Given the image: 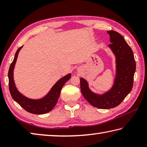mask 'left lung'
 <instances>
[{"label":"left lung","mask_w":147,"mask_h":147,"mask_svg":"<svg viewBox=\"0 0 147 147\" xmlns=\"http://www.w3.org/2000/svg\"><path fill=\"white\" fill-rule=\"evenodd\" d=\"M110 38L108 47L115 56L116 75L114 84L102 94L93 93L88 82L80 78L81 92L89 104L100 109H110L119 105L130 93L133 87L136 65L132 50L121 35L113 30L107 32Z\"/></svg>","instance_id":"left-lung-1"}]
</instances>
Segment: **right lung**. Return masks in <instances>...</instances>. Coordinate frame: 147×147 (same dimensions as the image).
I'll return each mask as SVG.
<instances>
[{"mask_svg": "<svg viewBox=\"0 0 147 147\" xmlns=\"http://www.w3.org/2000/svg\"><path fill=\"white\" fill-rule=\"evenodd\" d=\"M23 46L20 47L17 50L13 61L9 67L8 71L9 78V89L10 94L13 100L18 103L22 108L25 109L29 113L33 114H45L51 111L56 106L57 102L58 100L59 94L61 90L62 87L67 81L71 78V74L69 73L67 74L63 78H61L54 84L51 90L45 96L40 99H31L26 97L22 94L17 89L13 80V69L16 65L17 56L20 50Z\"/></svg>", "mask_w": 147, "mask_h": 147, "instance_id": "obj_1", "label": "right lung"}]
</instances>
